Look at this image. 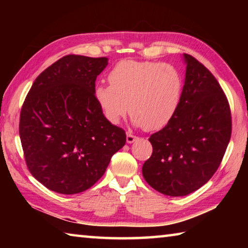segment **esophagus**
Wrapping results in <instances>:
<instances>
[{"label": "esophagus", "instance_id": "esophagus-1", "mask_svg": "<svg viewBox=\"0 0 248 248\" xmlns=\"http://www.w3.org/2000/svg\"><path fill=\"white\" fill-rule=\"evenodd\" d=\"M138 140V137L133 136V134L131 133H127V142L128 143H133L134 141Z\"/></svg>", "mask_w": 248, "mask_h": 248}]
</instances>
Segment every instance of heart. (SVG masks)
I'll use <instances>...</instances> for the list:
<instances>
[{
	"label": "heart",
	"mask_w": 248,
	"mask_h": 248,
	"mask_svg": "<svg viewBox=\"0 0 248 248\" xmlns=\"http://www.w3.org/2000/svg\"><path fill=\"white\" fill-rule=\"evenodd\" d=\"M108 81L110 85L95 87L94 97L112 124L129 111L134 124L156 131L170 123L183 99V75L171 64L123 60L112 68Z\"/></svg>",
	"instance_id": "1"
}]
</instances>
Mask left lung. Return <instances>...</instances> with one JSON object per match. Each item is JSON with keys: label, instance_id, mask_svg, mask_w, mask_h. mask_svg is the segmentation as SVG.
<instances>
[{"label": "left lung", "instance_id": "8db88e82", "mask_svg": "<svg viewBox=\"0 0 248 248\" xmlns=\"http://www.w3.org/2000/svg\"><path fill=\"white\" fill-rule=\"evenodd\" d=\"M177 112L149 141L151 157L142 174L163 195L180 197L199 189L216 173L231 139L230 105L212 73L189 54Z\"/></svg>", "mask_w": 248, "mask_h": 248}]
</instances>
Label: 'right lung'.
<instances>
[{
    "mask_svg": "<svg viewBox=\"0 0 248 248\" xmlns=\"http://www.w3.org/2000/svg\"><path fill=\"white\" fill-rule=\"evenodd\" d=\"M107 58L69 54L35 79L25 98L19 137L29 171L58 194L89 189L125 143V132L105 118L94 97Z\"/></svg>",
    "mask_w": 248,
    "mask_h": 248,
    "instance_id": "1",
    "label": "right lung"
}]
</instances>
